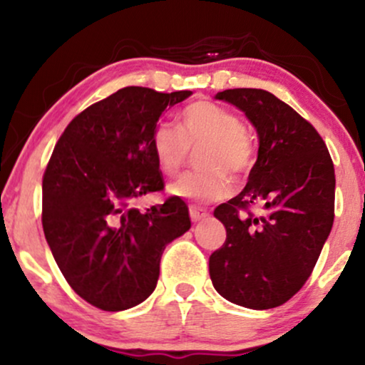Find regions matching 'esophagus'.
<instances>
[{"mask_svg": "<svg viewBox=\"0 0 365 365\" xmlns=\"http://www.w3.org/2000/svg\"><path fill=\"white\" fill-rule=\"evenodd\" d=\"M188 212H190V220L194 221V223H197V221H200V220H206V217L209 216V212L206 211V209H202L199 206H190Z\"/></svg>", "mask_w": 365, "mask_h": 365, "instance_id": "esophagus-1", "label": "esophagus"}]
</instances>
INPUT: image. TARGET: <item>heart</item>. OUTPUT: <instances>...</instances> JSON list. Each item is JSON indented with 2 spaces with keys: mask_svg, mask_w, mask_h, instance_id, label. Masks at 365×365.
Returning <instances> with one entry per match:
<instances>
[{
  "mask_svg": "<svg viewBox=\"0 0 365 365\" xmlns=\"http://www.w3.org/2000/svg\"><path fill=\"white\" fill-rule=\"evenodd\" d=\"M159 170L173 177L187 165L190 150L202 171L183 175L168 187L171 195L194 202H215L232 194V180L252 168L255 145L238 116L209 99H199L180 111L177 128L161 123L150 135Z\"/></svg>",
  "mask_w": 365,
  "mask_h": 365,
  "instance_id": "b5f03b06",
  "label": "heart"
}]
</instances>
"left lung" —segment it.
Returning a JSON list of instances; mask_svg holds the SVG:
<instances>
[{
    "mask_svg": "<svg viewBox=\"0 0 365 365\" xmlns=\"http://www.w3.org/2000/svg\"><path fill=\"white\" fill-rule=\"evenodd\" d=\"M216 98L252 121L259 153L244 190L215 209L226 240L209 257L211 282L242 307H279L309 279L333 226V161L317 130L271 92L228 89Z\"/></svg>",
    "mask_w": 365,
    "mask_h": 365,
    "instance_id": "left-lung-1",
    "label": "left lung"
}]
</instances>
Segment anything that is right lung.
<instances>
[{"instance_id": "1", "label": "right lung", "mask_w": 365, "mask_h": 365, "mask_svg": "<svg viewBox=\"0 0 365 365\" xmlns=\"http://www.w3.org/2000/svg\"><path fill=\"white\" fill-rule=\"evenodd\" d=\"M190 94L123 87L70 121L46 166V240L66 283L101 311L144 302L165 247L190 228L177 195L145 211L133 207L139 197L165 190L150 135L161 113Z\"/></svg>"}]
</instances>
